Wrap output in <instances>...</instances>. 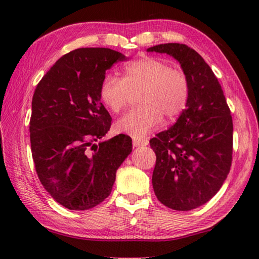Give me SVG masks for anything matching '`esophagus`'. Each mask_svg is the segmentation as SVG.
Wrapping results in <instances>:
<instances>
[{
	"instance_id": "obj_1",
	"label": "esophagus",
	"mask_w": 259,
	"mask_h": 259,
	"mask_svg": "<svg viewBox=\"0 0 259 259\" xmlns=\"http://www.w3.org/2000/svg\"><path fill=\"white\" fill-rule=\"evenodd\" d=\"M133 143H134V146L135 147L146 146V145H148V139H146V138H139V137H134Z\"/></svg>"
}]
</instances>
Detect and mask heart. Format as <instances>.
I'll return each instance as SVG.
<instances>
[{
    "label": "heart",
    "instance_id": "1",
    "mask_svg": "<svg viewBox=\"0 0 259 259\" xmlns=\"http://www.w3.org/2000/svg\"><path fill=\"white\" fill-rule=\"evenodd\" d=\"M130 91H139L140 106L122 116L116 128L134 137H143L161 123L162 117L172 121L181 115L188 102L190 82L182 69L147 57L126 63L122 78L105 75L99 97L111 111L120 112L129 103Z\"/></svg>",
    "mask_w": 259,
    "mask_h": 259
}]
</instances>
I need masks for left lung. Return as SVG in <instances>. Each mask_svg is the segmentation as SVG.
I'll list each match as a JSON object with an SVG mask.
<instances>
[{
    "instance_id": "left-lung-1",
    "label": "left lung",
    "mask_w": 259,
    "mask_h": 259,
    "mask_svg": "<svg viewBox=\"0 0 259 259\" xmlns=\"http://www.w3.org/2000/svg\"><path fill=\"white\" fill-rule=\"evenodd\" d=\"M174 57L190 82L186 108L176 123L150 140L156 162L152 184L157 200L187 211L216 194L230 172L233 121L212 69L192 48L179 43L148 48Z\"/></svg>"
}]
</instances>
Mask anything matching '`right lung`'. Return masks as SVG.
Here are the masks:
<instances>
[{"label":"right lung","instance_id":"right-lung-1","mask_svg":"<svg viewBox=\"0 0 259 259\" xmlns=\"http://www.w3.org/2000/svg\"><path fill=\"white\" fill-rule=\"evenodd\" d=\"M125 59L107 48L73 50L56 61L34 91L29 133L35 170L47 192L69 210L103 202L133 151L126 135L102 142L112 117L100 103V82L113 64Z\"/></svg>","mask_w":259,"mask_h":259}]
</instances>
